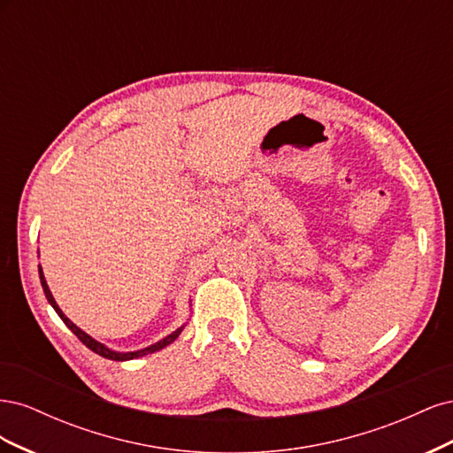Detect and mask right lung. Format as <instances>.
Here are the masks:
<instances>
[{
	"label": "right lung",
	"instance_id": "add662e5",
	"mask_svg": "<svg viewBox=\"0 0 453 453\" xmlns=\"http://www.w3.org/2000/svg\"><path fill=\"white\" fill-rule=\"evenodd\" d=\"M39 280H41V285H43V291H45V296H47V300H49V304L54 308V311H57L58 315H60V319L67 325V328H70V331L83 342V344L88 348V349H92L94 353H98V355H102V357H105V359H111V361H130V359H138V357H143V355H147V353H155V351H158V349H162V348H166L168 344H172V342L181 334V331H183V326H180L177 328V331H173L172 334H168L166 338H162L160 342H157V344H153V346H149V348H145V349H140V351H128V353H119V351H113V349H109V348H105L104 344H100L98 340H94L92 336H88L85 331H81V328L75 325V323H72L70 319L65 318L64 315V311L58 308V304H57V300H54V296H52V293H50V289H49V285H47V281H45V276H43V270H41V266H39Z\"/></svg>",
	"mask_w": 453,
	"mask_h": 453
}]
</instances>
